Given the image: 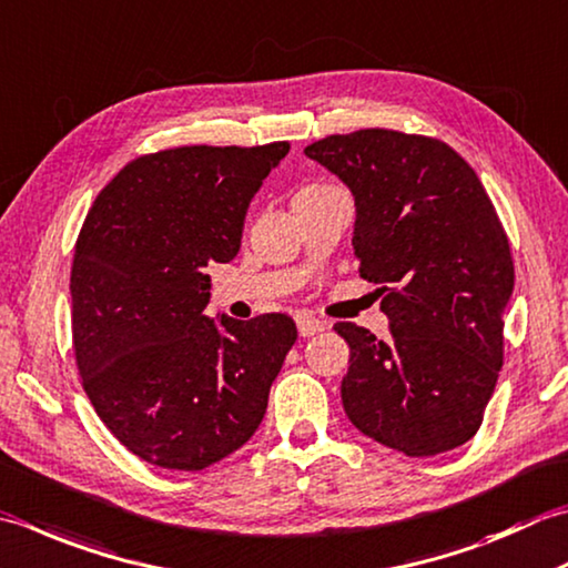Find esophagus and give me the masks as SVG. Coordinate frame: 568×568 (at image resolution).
Segmentation results:
<instances>
[{"instance_id": "1", "label": "esophagus", "mask_w": 568, "mask_h": 568, "mask_svg": "<svg viewBox=\"0 0 568 568\" xmlns=\"http://www.w3.org/2000/svg\"><path fill=\"white\" fill-rule=\"evenodd\" d=\"M325 329V322L313 317V315H297V332L300 337H313L317 332Z\"/></svg>"}]
</instances>
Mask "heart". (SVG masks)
<instances>
[{
    "instance_id": "obj_1",
    "label": "heart",
    "mask_w": 568,
    "mask_h": 568,
    "mask_svg": "<svg viewBox=\"0 0 568 568\" xmlns=\"http://www.w3.org/2000/svg\"><path fill=\"white\" fill-rule=\"evenodd\" d=\"M322 186H327V184H307V186L300 189V192H315V189H322Z\"/></svg>"
}]
</instances>
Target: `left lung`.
<instances>
[{"label":"left lung","mask_w":568,"mask_h":568,"mask_svg":"<svg viewBox=\"0 0 568 568\" xmlns=\"http://www.w3.org/2000/svg\"><path fill=\"white\" fill-rule=\"evenodd\" d=\"M349 186L354 255L382 285L392 339L337 322L349 344L342 404L364 436L426 458L468 443L505 357L515 287L507 233L473 166L446 142L357 130L307 144Z\"/></svg>","instance_id":"left-lung-1"}]
</instances>
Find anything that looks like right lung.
<instances>
[{
    "label": "right lung",
    "instance_id": "add662e5",
    "mask_svg": "<svg viewBox=\"0 0 568 568\" xmlns=\"http://www.w3.org/2000/svg\"><path fill=\"white\" fill-rule=\"evenodd\" d=\"M291 150L142 154L88 211L71 265L75 364L100 420L138 458L196 473L239 450L297 339L287 315H204L206 265L241 248L253 194Z\"/></svg>",
    "mask_w": 568,
    "mask_h": 568
}]
</instances>
